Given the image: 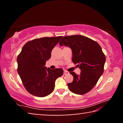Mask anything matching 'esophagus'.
I'll return each instance as SVG.
<instances>
[{"instance_id": "obj_1", "label": "esophagus", "mask_w": 123, "mask_h": 123, "mask_svg": "<svg viewBox=\"0 0 123 123\" xmlns=\"http://www.w3.org/2000/svg\"><path fill=\"white\" fill-rule=\"evenodd\" d=\"M69 73L68 72H67V71H64L63 74L64 75H67V74H68Z\"/></svg>"}]
</instances>
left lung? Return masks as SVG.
I'll return each instance as SVG.
<instances>
[{
    "label": "left lung",
    "mask_w": 123,
    "mask_h": 123,
    "mask_svg": "<svg viewBox=\"0 0 123 123\" xmlns=\"http://www.w3.org/2000/svg\"><path fill=\"white\" fill-rule=\"evenodd\" d=\"M72 50V61L81 69L78 75L70 72L73 81L68 84L69 90L76 94H84L90 91L103 74L106 61L105 54L98 43L82 35H72L63 37L59 43Z\"/></svg>",
    "instance_id": "left-lung-1"
}]
</instances>
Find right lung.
Listing matches in <instances>:
<instances>
[{
  "label": "right lung",
  "instance_id": "right-lung-1",
  "mask_svg": "<svg viewBox=\"0 0 123 123\" xmlns=\"http://www.w3.org/2000/svg\"><path fill=\"white\" fill-rule=\"evenodd\" d=\"M62 36L43 37L29 41L24 44L17 59V72L23 84L31 94L38 97L47 96L54 91L56 79L61 76V68L50 69L45 67L51 53Z\"/></svg>",
  "mask_w": 123,
  "mask_h": 123
}]
</instances>
